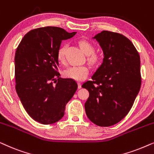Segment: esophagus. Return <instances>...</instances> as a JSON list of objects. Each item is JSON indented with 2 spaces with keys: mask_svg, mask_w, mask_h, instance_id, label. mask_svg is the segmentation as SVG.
I'll return each mask as SVG.
<instances>
[{
  "mask_svg": "<svg viewBox=\"0 0 154 154\" xmlns=\"http://www.w3.org/2000/svg\"><path fill=\"white\" fill-rule=\"evenodd\" d=\"M78 88H79V89H81V83H80V82L78 83Z\"/></svg>",
  "mask_w": 154,
  "mask_h": 154,
  "instance_id": "34e87169",
  "label": "esophagus"
}]
</instances>
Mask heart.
Masks as SVG:
<instances>
[{"mask_svg": "<svg viewBox=\"0 0 154 154\" xmlns=\"http://www.w3.org/2000/svg\"><path fill=\"white\" fill-rule=\"evenodd\" d=\"M81 49L85 54L88 55V60L91 64H97L100 62L101 56L98 53H95L93 44L87 40L83 39L79 42ZM65 45H62L57 50V60L60 63H64L65 61ZM63 74L67 79L74 81H81L85 80L89 75V69L86 66H72L65 69Z\"/></svg>", "mask_w": 154, "mask_h": 154, "instance_id": "heart-1", "label": "heart"}]
</instances>
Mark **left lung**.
Listing matches in <instances>:
<instances>
[{
	"mask_svg": "<svg viewBox=\"0 0 154 154\" xmlns=\"http://www.w3.org/2000/svg\"><path fill=\"white\" fill-rule=\"evenodd\" d=\"M92 38L102 48L103 62L82 87L89 91L86 115L101 127L115 125L131 109L141 87L140 57L128 38L102 31Z\"/></svg>",
	"mask_w": 154,
	"mask_h": 154,
	"instance_id": "obj_1",
	"label": "left lung"
}]
</instances>
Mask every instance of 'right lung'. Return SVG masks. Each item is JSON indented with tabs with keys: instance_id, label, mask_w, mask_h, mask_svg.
I'll use <instances>...</instances> for the list:
<instances>
[{
	"instance_id": "right-lung-1",
	"label": "right lung",
	"mask_w": 154,
	"mask_h": 154,
	"mask_svg": "<svg viewBox=\"0 0 154 154\" xmlns=\"http://www.w3.org/2000/svg\"><path fill=\"white\" fill-rule=\"evenodd\" d=\"M75 33L57 26L33 29L17 48V93L28 114L40 123L49 125L60 121L78 88L75 81L60 77L57 57L63 40Z\"/></svg>"
}]
</instances>
